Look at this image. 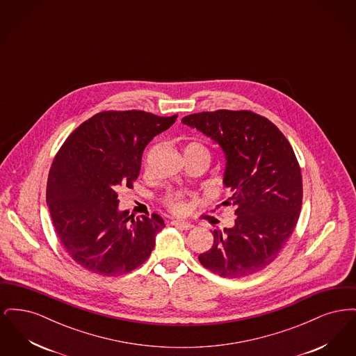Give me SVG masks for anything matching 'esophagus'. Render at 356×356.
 <instances>
[{"label":"esophagus","instance_id":"esophagus-1","mask_svg":"<svg viewBox=\"0 0 356 356\" xmlns=\"http://www.w3.org/2000/svg\"><path fill=\"white\" fill-rule=\"evenodd\" d=\"M170 224H172L173 227H177V228L184 229V231H189V229H192V228H193V225H192V224H189V222H184V221L172 220L170 221Z\"/></svg>","mask_w":356,"mask_h":356}]
</instances>
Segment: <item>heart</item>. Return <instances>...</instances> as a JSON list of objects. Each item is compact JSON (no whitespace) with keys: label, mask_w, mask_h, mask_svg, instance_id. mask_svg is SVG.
Listing matches in <instances>:
<instances>
[{"label":"heart","mask_w":356,"mask_h":356,"mask_svg":"<svg viewBox=\"0 0 356 356\" xmlns=\"http://www.w3.org/2000/svg\"><path fill=\"white\" fill-rule=\"evenodd\" d=\"M186 151H204V152H208L203 144L196 143V141L189 143L186 147ZM163 203L175 215H184V213H186V211H188V207H189L186 193L180 192V191H170V192H167L164 199H163Z\"/></svg>","instance_id":"1"}]
</instances>
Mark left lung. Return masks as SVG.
<instances>
[{"mask_svg":"<svg viewBox=\"0 0 356 356\" xmlns=\"http://www.w3.org/2000/svg\"><path fill=\"white\" fill-rule=\"evenodd\" d=\"M216 141L225 154L224 186L232 196L235 225L213 231V245L199 256L222 277L264 270L283 251L300 215L302 172L286 136L251 111L202 112L181 120Z\"/></svg>","mask_w":356,"mask_h":356,"instance_id":"left-lung-1","label":"left lung"}]
</instances>
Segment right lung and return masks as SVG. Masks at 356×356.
I'll return each instance as SVG.
<instances>
[{"label": "right lung", "mask_w": 356, "mask_h": 356, "mask_svg": "<svg viewBox=\"0 0 356 356\" xmlns=\"http://www.w3.org/2000/svg\"><path fill=\"white\" fill-rule=\"evenodd\" d=\"M176 119L136 109L104 111L76 128L58 149L47 203L56 235L80 267L116 276L149 257L164 220L157 213L135 219L120 212L118 191L134 188L145 147Z\"/></svg>", "instance_id": "right-lung-1"}]
</instances>
